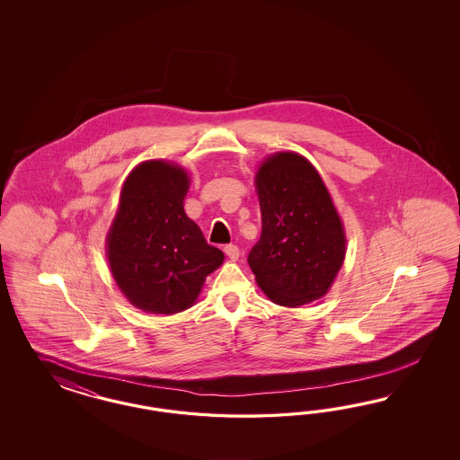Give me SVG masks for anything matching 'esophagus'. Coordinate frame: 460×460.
I'll use <instances>...</instances> for the list:
<instances>
[{
    "label": "esophagus",
    "mask_w": 460,
    "mask_h": 460,
    "mask_svg": "<svg viewBox=\"0 0 460 460\" xmlns=\"http://www.w3.org/2000/svg\"><path fill=\"white\" fill-rule=\"evenodd\" d=\"M224 252L227 254V258H229L231 261H236L237 258H239V248H237L236 244H227V246H224Z\"/></svg>",
    "instance_id": "1"
}]
</instances>
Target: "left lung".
Wrapping results in <instances>:
<instances>
[{
	"label": "left lung",
	"instance_id": "8db88e82",
	"mask_svg": "<svg viewBox=\"0 0 460 460\" xmlns=\"http://www.w3.org/2000/svg\"><path fill=\"white\" fill-rule=\"evenodd\" d=\"M256 190L261 236L248 254L256 283L279 305L319 300L346 256L344 226L319 172L302 155H271Z\"/></svg>",
	"mask_w": 460,
	"mask_h": 460
}]
</instances>
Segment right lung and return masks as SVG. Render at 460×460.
Masks as SVG:
<instances>
[{
	"mask_svg": "<svg viewBox=\"0 0 460 460\" xmlns=\"http://www.w3.org/2000/svg\"><path fill=\"white\" fill-rule=\"evenodd\" d=\"M187 190V172L164 160L139 164L121 189L108 260L119 290L143 312L189 308L206 277L223 265V251L208 244L183 210Z\"/></svg>",
	"mask_w": 460,
	"mask_h": 460,
	"instance_id": "obj_1",
	"label": "right lung"
}]
</instances>
